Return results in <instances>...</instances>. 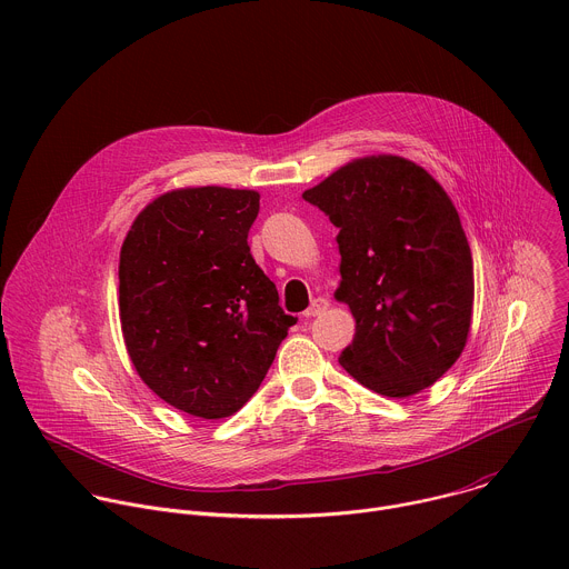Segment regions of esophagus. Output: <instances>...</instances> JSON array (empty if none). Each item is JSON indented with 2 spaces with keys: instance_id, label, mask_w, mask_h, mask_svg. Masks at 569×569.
<instances>
[{
  "instance_id": "esophagus-1",
  "label": "esophagus",
  "mask_w": 569,
  "mask_h": 569,
  "mask_svg": "<svg viewBox=\"0 0 569 569\" xmlns=\"http://www.w3.org/2000/svg\"><path fill=\"white\" fill-rule=\"evenodd\" d=\"M329 308V299H323V297H317V299H312V303L303 310V317L306 319H310V317H317V315H321L323 310Z\"/></svg>"
}]
</instances>
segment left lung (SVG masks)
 I'll return each instance as SVG.
<instances>
[{"instance_id": "8db88e82", "label": "left lung", "mask_w": 569, "mask_h": 569, "mask_svg": "<svg viewBox=\"0 0 569 569\" xmlns=\"http://www.w3.org/2000/svg\"><path fill=\"white\" fill-rule=\"evenodd\" d=\"M303 200L340 229L336 299L356 317L340 365L365 387L408 398L461 356L472 317V257L443 187L415 161H349Z\"/></svg>"}]
</instances>
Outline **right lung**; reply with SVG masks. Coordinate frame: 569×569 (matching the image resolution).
I'll return each mask as SVG.
<instances>
[{"label":"right lung","instance_id":"1","mask_svg":"<svg viewBox=\"0 0 569 569\" xmlns=\"http://www.w3.org/2000/svg\"><path fill=\"white\" fill-rule=\"evenodd\" d=\"M259 193L193 187L152 200L119 259V317L141 380L176 410L224 419L263 382L297 317L252 259Z\"/></svg>","mask_w":569,"mask_h":569}]
</instances>
